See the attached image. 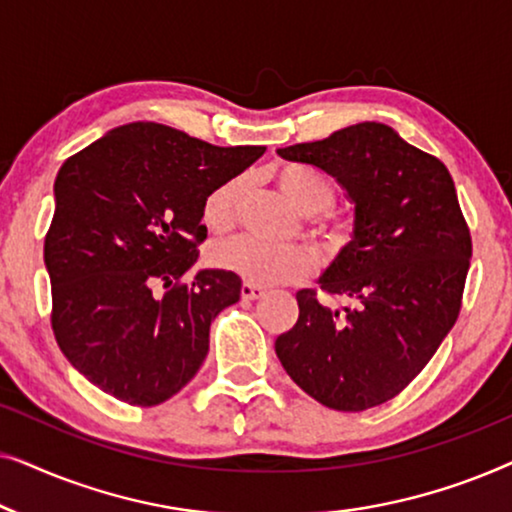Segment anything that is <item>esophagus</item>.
Returning <instances> with one entry per match:
<instances>
[{
    "mask_svg": "<svg viewBox=\"0 0 512 512\" xmlns=\"http://www.w3.org/2000/svg\"><path fill=\"white\" fill-rule=\"evenodd\" d=\"M265 296V289L261 286H254V284H242V298L244 300H258Z\"/></svg>",
    "mask_w": 512,
    "mask_h": 512,
    "instance_id": "esophagus-1",
    "label": "esophagus"
}]
</instances>
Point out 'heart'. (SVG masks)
<instances>
[{"instance_id":"heart-1","label":"heart","mask_w":512,"mask_h":512,"mask_svg":"<svg viewBox=\"0 0 512 512\" xmlns=\"http://www.w3.org/2000/svg\"><path fill=\"white\" fill-rule=\"evenodd\" d=\"M275 184L300 212L312 216L326 212L335 200V188L324 174L305 165H282L275 170ZM244 195V179H230L216 191L207 195L202 207V221L214 233H223L237 219ZM317 233L335 240L338 230L321 223ZM209 258L216 268L235 272L247 284L275 286L296 284L312 270V258L300 247H268V244L251 240V237H235V240L216 242Z\"/></svg>"}]
</instances>
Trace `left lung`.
Wrapping results in <instances>:
<instances>
[{"instance_id":"8db88e82","label":"left lung","mask_w":512,"mask_h":512,"mask_svg":"<svg viewBox=\"0 0 512 512\" xmlns=\"http://www.w3.org/2000/svg\"><path fill=\"white\" fill-rule=\"evenodd\" d=\"M277 153L331 174L354 221L352 240L319 277L342 305L300 289L298 321L275 352L326 408H375L422 373L459 317L473 247L454 181L438 158L375 121Z\"/></svg>"}]
</instances>
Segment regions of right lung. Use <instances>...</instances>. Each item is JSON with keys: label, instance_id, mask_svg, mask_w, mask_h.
<instances>
[{"label": "right lung", "instance_id": "1", "mask_svg": "<svg viewBox=\"0 0 512 512\" xmlns=\"http://www.w3.org/2000/svg\"><path fill=\"white\" fill-rule=\"evenodd\" d=\"M263 153L137 121L65 160L44 263L55 340L88 382L149 408L193 380L214 317L242 293L228 270H198L181 282L207 237L202 207ZM158 283L171 291L158 297Z\"/></svg>", "mask_w": 512, "mask_h": 512}]
</instances>
